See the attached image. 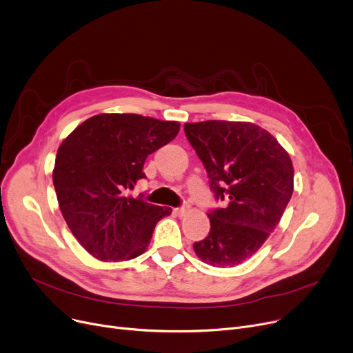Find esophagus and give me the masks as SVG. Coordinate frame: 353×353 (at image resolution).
Masks as SVG:
<instances>
[{
	"mask_svg": "<svg viewBox=\"0 0 353 353\" xmlns=\"http://www.w3.org/2000/svg\"><path fill=\"white\" fill-rule=\"evenodd\" d=\"M188 212H189V206H188V205H184V206H181V208H176V209H174V213H176L179 217L184 216Z\"/></svg>",
	"mask_w": 353,
	"mask_h": 353,
	"instance_id": "obj_1",
	"label": "esophagus"
}]
</instances>
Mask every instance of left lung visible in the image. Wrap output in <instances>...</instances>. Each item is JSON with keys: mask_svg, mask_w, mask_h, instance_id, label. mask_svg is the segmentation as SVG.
<instances>
[{"mask_svg": "<svg viewBox=\"0 0 353 353\" xmlns=\"http://www.w3.org/2000/svg\"><path fill=\"white\" fill-rule=\"evenodd\" d=\"M184 133L208 172L223 208L208 213L209 236L193 245L205 263L233 268L252 257L281 217L293 193V164L269 132L252 123H186Z\"/></svg>", "mask_w": 353, "mask_h": 353, "instance_id": "left-lung-1", "label": "left lung"}]
</instances>
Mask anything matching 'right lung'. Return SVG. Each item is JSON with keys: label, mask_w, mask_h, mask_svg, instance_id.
<instances>
[{"label": "right lung", "mask_w": 353, "mask_h": 353, "mask_svg": "<svg viewBox=\"0 0 353 353\" xmlns=\"http://www.w3.org/2000/svg\"><path fill=\"white\" fill-rule=\"evenodd\" d=\"M177 121L140 114H99L61 143L52 183L64 220L80 245L99 261H130L145 252L157 221L172 213L128 197L148 154L170 143Z\"/></svg>", "instance_id": "1"}]
</instances>
